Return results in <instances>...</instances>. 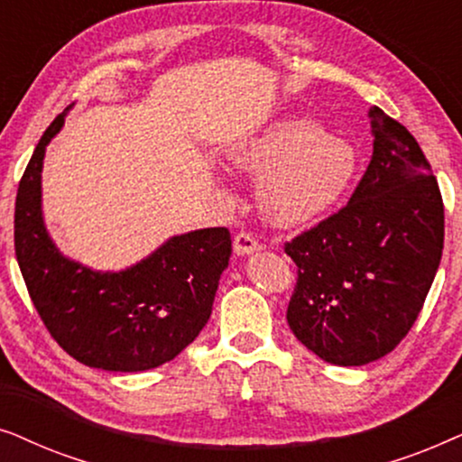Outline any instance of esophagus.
Returning <instances> with one entry per match:
<instances>
[{
  "label": "esophagus",
  "mask_w": 462,
  "mask_h": 462,
  "mask_svg": "<svg viewBox=\"0 0 462 462\" xmlns=\"http://www.w3.org/2000/svg\"><path fill=\"white\" fill-rule=\"evenodd\" d=\"M258 250H261V244L250 233H237L236 239H233V252H236V256H248Z\"/></svg>",
  "instance_id": "esophagus-1"
}]
</instances>
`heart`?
<instances>
[{
	"label": "heart",
	"instance_id": "b5f03b06",
	"mask_svg": "<svg viewBox=\"0 0 462 462\" xmlns=\"http://www.w3.org/2000/svg\"><path fill=\"white\" fill-rule=\"evenodd\" d=\"M229 162L256 176V201L277 226H300L330 212L357 172L356 149L309 117H283L229 151Z\"/></svg>",
	"mask_w": 462,
	"mask_h": 462
}]
</instances>
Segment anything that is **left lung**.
<instances>
[{
	"label": "left lung",
	"mask_w": 462,
	"mask_h": 462,
	"mask_svg": "<svg viewBox=\"0 0 462 462\" xmlns=\"http://www.w3.org/2000/svg\"><path fill=\"white\" fill-rule=\"evenodd\" d=\"M372 157L343 210L286 244L299 267L294 337L334 365L393 351L419 318L444 250V204L419 143L378 106Z\"/></svg>",
	"instance_id": "obj_1"
}]
</instances>
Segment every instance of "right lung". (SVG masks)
I'll return each instance as SVG.
<instances>
[{
  "label": "right lung",
  "instance_id": "obj_1",
  "mask_svg": "<svg viewBox=\"0 0 462 462\" xmlns=\"http://www.w3.org/2000/svg\"><path fill=\"white\" fill-rule=\"evenodd\" d=\"M69 105L33 151L16 193L14 250L31 300L56 343L78 362L109 372H143L170 362L204 330L231 236L210 226L172 236L119 271H97L62 254L42 208L46 147Z\"/></svg>",
  "mask_w": 462,
  "mask_h": 462
}]
</instances>
